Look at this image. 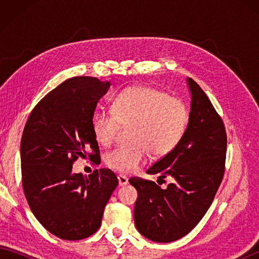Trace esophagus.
<instances>
[{
	"mask_svg": "<svg viewBox=\"0 0 259 259\" xmlns=\"http://www.w3.org/2000/svg\"><path fill=\"white\" fill-rule=\"evenodd\" d=\"M118 180H119V186H125V185H128V183H129L128 177H126V176H124V175H119Z\"/></svg>",
	"mask_w": 259,
	"mask_h": 259,
	"instance_id": "34e87169",
	"label": "esophagus"
}]
</instances>
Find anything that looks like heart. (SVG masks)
Segmentation results:
<instances>
[{"label": "heart", "mask_w": 259, "mask_h": 259, "mask_svg": "<svg viewBox=\"0 0 259 259\" xmlns=\"http://www.w3.org/2000/svg\"><path fill=\"white\" fill-rule=\"evenodd\" d=\"M188 112L179 99L150 87H130L113 98L111 110H99L91 125L98 144H112L121 124H131L133 142L109 151L106 162L121 172H134L144 164L149 152L161 157L172 151L185 134Z\"/></svg>", "instance_id": "b5f03b06"}]
</instances>
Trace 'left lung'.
I'll return each instance as SVG.
<instances>
[{
	"label": "left lung",
	"mask_w": 259,
	"mask_h": 259,
	"mask_svg": "<svg viewBox=\"0 0 259 259\" xmlns=\"http://www.w3.org/2000/svg\"><path fill=\"white\" fill-rule=\"evenodd\" d=\"M190 93L188 125L172 151L147 170L172 183L162 189L150 180L131 178L138 191L135 224L156 243H171L191 232L205 216L225 172L227 136L206 93L187 78Z\"/></svg>",
	"instance_id": "1"
}]
</instances>
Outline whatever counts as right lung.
Listing matches in <instances>:
<instances>
[{
  "mask_svg": "<svg viewBox=\"0 0 259 259\" xmlns=\"http://www.w3.org/2000/svg\"><path fill=\"white\" fill-rule=\"evenodd\" d=\"M109 88L110 82L91 76L64 81L36 104L22 135V185L27 203L42 226L64 240H80L97 232L118 186L115 175L106 168L89 177L72 172L79 157L100 161L91 121Z\"/></svg>",
  "mask_w": 259,
  "mask_h": 259,
  "instance_id": "add662e5",
  "label": "right lung"
}]
</instances>
